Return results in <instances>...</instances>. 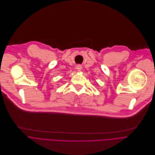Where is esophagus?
<instances>
[{
	"mask_svg": "<svg viewBox=\"0 0 155 155\" xmlns=\"http://www.w3.org/2000/svg\"><path fill=\"white\" fill-rule=\"evenodd\" d=\"M76 69L78 70V71H80V70H81L82 69V66L80 64H78L76 67Z\"/></svg>",
	"mask_w": 155,
	"mask_h": 155,
	"instance_id": "1",
	"label": "esophagus"
}]
</instances>
